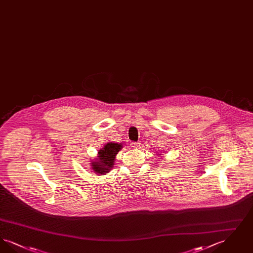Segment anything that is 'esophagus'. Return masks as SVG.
Segmentation results:
<instances>
[{
    "mask_svg": "<svg viewBox=\"0 0 253 253\" xmlns=\"http://www.w3.org/2000/svg\"><path fill=\"white\" fill-rule=\"evenodd\" d=\"M130 145H131V147H132V149H137V148L140 146V143H137V142H132Z\"/></svg>",
    "mask_w": 253,
    "mask_h": 253,
    "instance_id": "obj_1",
    "label": "esophagus"
}]
</instances>
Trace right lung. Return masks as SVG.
I'll return each instance as SVG.
<instances>
[{"label": "right lung", "instance_id": "add662e5", "mask_svg": "<svg viewBox=\"0 0 253 253\" xmlns=\"http://www.w3.org/2000/svg\"><path fill=\"white\" fill-rule=\"evenodd\" d=\"M121 144L119 143H107L98 152V157L92 163V169L98 174L107 173L113 168L115 157L121 151Z\"/></svg>", "mask_w": 253, "mask_h": 253}]
</instances>
